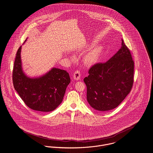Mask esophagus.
<instances>
[{
	"label": "esophagus",
	"instance_id": "obj_1",
	"mask_svg": "<svg viewBox=\"0 0 153 153\" xmlns=\"http://www.w3.org/2000/svg\"><path fill=\"white\" fill-rule=\"evenodd\" d=\"M81 78V74H80V71L79 70H76L74 74V76L73 78L76 80V81H78Z\"/></svg>",
	"mask_w": 153,
	"mask_h": 153
}]
</instances>
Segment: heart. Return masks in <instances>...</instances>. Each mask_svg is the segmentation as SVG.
<instances>
[{"mask_svg":"<svg viewBox=\"0 0 153 153\" xmlns=\"http://www.w3.org/2000/svg\"><path fill=\"white\" fill-rule=\"evenodd\" d=\"M91 46V44H86L85 45L84 47L85 48H88ZM101 53V49L99 47H95L92 50H91L89 51H88L85 56H84L83 61L84 62L88 65H93L95 64L100 55Z\"/></svg>","mask_w":153,"mask_h":153,"instance_id":"1","label":"heart"}]
</instances>
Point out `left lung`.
<instances>
[{"instance_id":"obj_1","label":"left lung","mask_w":153,"mask_h":153,"mask_svg":"<svg viewBox=\"0 0 153 153\" xmlns=\"http://www.w3.org/2000/svg\"><path fill=\"white\" fill-rule=\"evenodd\" d=\"M83 81L87 87V101L99 111L117 107L130 92L134 75V61L123 40L119 50L105 63L89 70Z\"/></svg>"}]
</instances>
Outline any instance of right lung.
<instances>
[{"label":"right lung","instance_id":"obj_1","mask_svg":"<svg viewBox=\"0 0 153 153\" xmlns=\"http://www.w3.org/2000/svg\"><path fill=\"white\" fill-rule=\"evenodd\" d=\"M21 50L22 46L14 61L13 82L15 90L30 109L41 112L55 110L62 102L71 82L69 74L53 67L41 76H28L23 70Z\"/></svg>","mask_w":153,"mask_h":153}]
</instances>
